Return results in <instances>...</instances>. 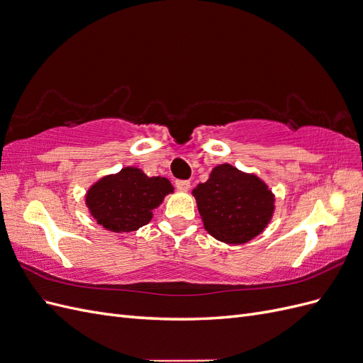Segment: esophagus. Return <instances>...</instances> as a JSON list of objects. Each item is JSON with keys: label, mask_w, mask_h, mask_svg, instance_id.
Returning a JSON list of instances; mask_svg holds the SVG:
<instances>
[{"label": "esophagus", "mask_w": 363, "mask_h": 363, "mask_svg": "<svg viewBox=\"0 0 363 363\" xmlns=\"http://www.w3.org/2000/svg\"><path fill=\"white\" fill-rule=\"evenodd\" d=\"M175 188L180 192H188L191 189V182L189 180H177L175 182Z\"/></svg>", "instance_id": "1"}]
</instances>
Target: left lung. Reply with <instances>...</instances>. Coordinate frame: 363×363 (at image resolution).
Returning <instances> with one entry per match:
<instances>
[{
    "label": "left lung",
    "instance_id": "left-lung-1",
    "mask_svg": "<svg viewBox=\"0 0 363 363\" xmlns=\"http://www.w3.org/2000/svg\"><path fill=\"white\" fill-rule=\"evenodd\" d=\"M192 195L207 233L230 245L245 244L260 235L276 208L265 182L230 163L215 167Z\"/></svg>",
    "mask_w": 363,
    "mask_h": 363
}]
</instances>
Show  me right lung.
<instances>
[{"label":"right lung","mask_w":363,"mask_h":363,"mask_svg":"<svg viewBox=\"0 0 363 363\" xmlns=\"http://www.w3.org/2000/svg\"><path fill=\"white\" fill-rule=\"evenodd\" d=\"M174 188L168 179L148 177L135 167L104 175L86 192L91 216L108 232H135L151 221L152 212Z\"/></svg>","instance_id":"add662e5"}]
</instances>
